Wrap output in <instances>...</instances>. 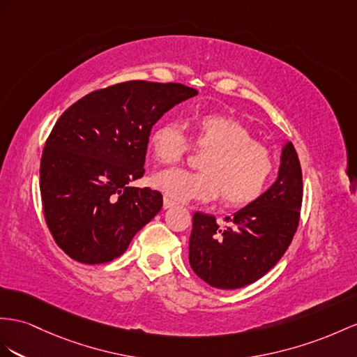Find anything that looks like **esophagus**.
I'll use <instances>...</instances> for the list:
<instances>
[{
  "instance_id": "34e87169",
  "label": "esophagus",
  "mask_w": 357,
  "mask_h": 357,
  "mask_svg": "<svg viewBox=\"0 0 357 357\" xmlns=\"http://www.w3.org/2000/svg\"><path fill=\"white\" fill-rule=\"evenodd\" d=\"M162 206H164V209H167V208L175 206V202H173V200H172V199H169V197H164V200H162Z\"/></svg>"
}]
</instances>
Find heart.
Listing matches in <instances>:
<instances>
[{
	"mask_svg": "<svg viewBox=\"0 0 357 357\" xmlns=\"http://www.w3.org/2000/svg\"><path fill=\"white\" fill-rule=\"evenodd\" d=\"M193 140L209 151L200 172L170 169L155 173L152 184L176 200H211L222 195L227 206L255 202L268 185L274 162L271 152L255 142L253 134L235 117L222 113L200 114L193 122ZM149 148L161 164H175L191 144L176 121H164L149 135Z\"/></svg>",
	"mask_w": 357,
	"mask_h": 357,
	"instance_id": "b5f03b06",
	"label": "heart"
}]
</instances>
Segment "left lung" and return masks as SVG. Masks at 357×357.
<instances>
[{"mask_svg": "<svg viewBox=\"0 0 357 357\" xmlns=\"http://www.w3.org/2000/svg\"><path fill=\"white\" fill-rule=\"evenodd\" d=\"M303 181L291 142L282 148L278 179L255 202L220 227L214 215L196 213L188 259L197 276L218 289H236L267 274L287 252L300 218Z\"/></svg>", "mask_w": 357, "mask_h": 357, "instance_id": "8db88e82", "label": "left lung"}]
</instances>
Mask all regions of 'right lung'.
I'll return each instance as SVG.
<instances>
[{
    "label": "right lung",
    "instance_id": "right-lung-1",
    "mask_svg": "<svg viewBox=\"0 0 357 357\" xmlns=\"http://www.w3.org/2000/svg\"><path fill=\"white\" fill-rule=\"evenodd\" d=\"M197 95L176 83L95 90L60 116L40 160L45 220L59 248L81 264L121 257L162 208L160 191L130 187L144 173L152 126Z\"/></svg>",
    "mask_w": 357,
    "mask_h": 357
}]
</instances>
